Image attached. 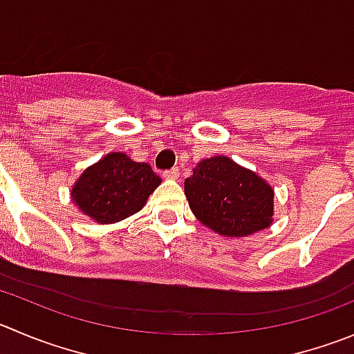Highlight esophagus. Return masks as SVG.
I'll use <instances>...</instances> for the list:
<instances>
[{
    "label": "esophagus",
    "instance_id": "1",
    "mask_svg": "<svg viewBox=\"0 0 354 354\" xmlns=\"http://www.w3.org/2000/svg\"><path fill=\"white\" fill-rule=\"evenodd\" d=\"M179 168H170V170H165L163 171V177L165 179H177L179 177Z\"/></svg>",
    "mask_w": 354,
    "mask_h": 354
}]
</instances>
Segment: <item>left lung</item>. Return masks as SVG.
I'll use <instances>...</instances> for the list:
<instances>
[{"label": "left lung", "instance_id": "8db88e82", "mask_svg": "<svg viewBox=\"0 0 354 354\" xmlns=\"http://www.w3.org/2000/svg\"><path fill=\"white\" fill-rule=\"evenodd\" d=\"M184 193L198 221L222 236H248L272 222L274 191L227 156L201 160L184 183Z\"/></svg>", "mask_w": 354, "mask_h": 354}]
</instances>
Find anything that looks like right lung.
<instances>
[{"mask_svg": "<svg viewBox=\"0 0 354 354\" xmlns=\"http://www.w3.org/2000/svg\"><path fill=\"white\" fill-rule=\"evenodd\" d=\"M161 179L147 163L124 153H109L86 168L71 196L80 210L99 224H113L142 210Z\"/></svg>", "mask_w": 354, "mask_h": 354, "instance_id": "1", "label": "right lung"}]
</instances>
